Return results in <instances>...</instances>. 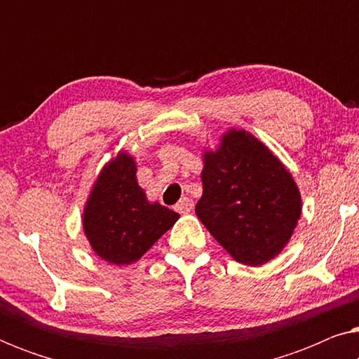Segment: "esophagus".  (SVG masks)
Returning a JSON list of instances; mask_svg holds the SVG:
<instances>
[{
	"label": "esophagus",
	"instance_id": "1",
	"mask_svg": "<svg viewBox=\"0 0 359 359\" xmlns=\"http://www.w3.org/2000/svg\"><path fill=\"white\" fill-rule=\"evenodd\" d=\"M191 209H193V203H191L189 198H181L178 204L175 205V210L180 214H188L191 212Z\"/></svg>",
	"mask_w": 359,
	"mask_h": 359
}]
</instances>
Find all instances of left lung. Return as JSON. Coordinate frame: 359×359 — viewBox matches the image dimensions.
<instances>
[{
    "label": "left lung",
    "instance_id": "1",
    "mask_svg": "<svg viewBox=\"0 0 359 359\" xmlns=\"http://www.w3.org/2000/svg\"><path fill=\"white\" fill-rule=\"evenodd\" d=\"M203 198L196 204L209 233L235 262L259 266L291 240L302 199L291 171L257 137L229 129L203 151Z\"/></svg>",
    "mask_w": 359,
    "mask_h": 359
}]
</instances>
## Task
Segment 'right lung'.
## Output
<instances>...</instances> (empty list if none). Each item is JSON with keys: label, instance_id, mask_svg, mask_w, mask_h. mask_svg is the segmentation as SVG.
I'll return each mask as SVG.
<instances>
[{"label": "right lung", "instance_id": "1", "mask_svg": "<svg viewBox=\"0 0 359 359\" xmlns=\"http://www.w3.org/2000/svg\"><path fill=\"white\" fill-rule=\"evenodd\" d=\"M83 232L97 257L126 266L144 257L180 214L150 203L137 183V161L119 150L104 163L83 209Z\"/></svg>", "mask_w": 359, "mask_h": 359}]
</instances>
